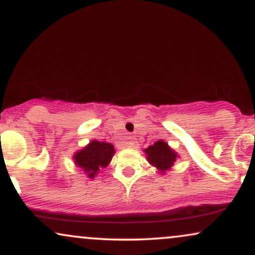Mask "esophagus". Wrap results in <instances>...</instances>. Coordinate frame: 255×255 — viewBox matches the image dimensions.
Listing matches in <instances>:
<instances>
[{"mask_svg":"<svg viewBox=\"0 0 255 255\" xmlns=\"http://www.w3.org/2000/svg\"><path fill=\"white\" fill-rule=\"evenodd\" d=\"M137 146V141L135 140L134 136H129L128 137V141H127V147L129 148H135Z\"/></svg>","mask_w":255,"mask_h":255,"instance_id":"obj_1","label":"esophagus"}]
</instances>
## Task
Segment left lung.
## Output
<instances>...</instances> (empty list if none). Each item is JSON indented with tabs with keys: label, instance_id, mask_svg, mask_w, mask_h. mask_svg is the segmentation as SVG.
Wrapping results in <instances>:
<instances>
[{
	"label": "left lung",
	"instance_id": "1",
	"mask_svg": "<svg viewBox=\"0 0 255 255\" xmlns=\"http://www.w3.org/2000/svg\"><path fill=\"white\" fill-rule=\"evenodd\" d=\"M144 152L147 162L154 166L160 174H165L166 171L170 170L178 158L177 152L172 150L164 140H158L153 145L145 148Z\"/></svg>",
	"mask_w": 255,
	"mask_h": 255
}]
</instances>
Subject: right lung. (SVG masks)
<instances>
[{
    "instance_id": "right-lung-1",
    "label": "right lung",
    "mask_w": 255,
    "mask_h": 255,
    "mask_svg": "<svg viewBox=\"0 0 255 255\" xmlns=\"http://www.w3.org/2000/svg\"><path fill=\"white\" fill-rule=\"evenodd\" d=\"M115 154V148L110 142L92 140L81 150L73 154L74 164L84 171L87 177L93 180L102 169L107 168Z\"/></svg>"
}]
</instances>
